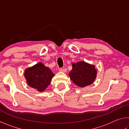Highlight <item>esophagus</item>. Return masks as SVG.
<instances>
[{
	"instance_id": "34e87169",
	"label": "esophagus",
	"mask_w": 129,
	"mask_h": 129,
	"mask_svg": "<svg viewBox=\"0 0 129 129\" xmlns=\"http://www.w3.org/2000/svg\"><path fill=\"white\" fill-rule=\"evenodd\" d=\"M60 72H67V69L66 68H60L59 69Z\"/></svg>"
}]
</instances>
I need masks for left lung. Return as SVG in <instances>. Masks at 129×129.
I'll use <instances>...</instances> for the list:
<instances>
[{"instance_id": "1", "label": "left lung", "mask_w": 129, "mask_h": 129, "mask_svg": "<svg viewBox=\"0 0 129 129\" xmlns=\"http://www.w3.org/2000/svg\"><path fill=\"white\" fill-rule=\"evenodd\" d=\"M97 72L94 65L85 61L72 64V70L69 76L74 84L80 87L91 85L97 77Z\"/></svg>"}]
</instances>
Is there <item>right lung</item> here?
I'll list each match as a JSON object with an SVG mask.
<instances>
[{"label":"right lung","instance_id":"right-lung-1","mask_svg":"<svg viewBox=\"0 0 129 129\" xmlns=\"http://www.w3.org/2000/svg\"><path fill=\"white\" fill-rule=\"evenodd\" d=\"M54 76L51 70L41 62L27 68L24 72L28 85L40 92L45 90Z\"/></svg>","mask_w":129,"mask_h":129}]
</instances>
